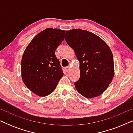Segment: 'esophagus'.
<instances>
[{
	"mask_svg": "<svg viewBox=\"0 0 133 133\" xmlns=\"http://www.w3.org/2000/svg\"><path fill=\"white\" fill-rule=\"evenodd\" d=\"M70 68H71V66L69 65V66L65 67V70H66V71H69L70 70Z\"/></svg>",
	"mask_w": 133,
	"mask_h": 133,
	"instance_id": "1",
	"label": "esophagus"
}]
</instances>
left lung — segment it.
I'll use <instances>...</instances> for the list:
<instances>
[{"mask_svg": "<svg viewBox=\"0 0 133 133\" xmlns=\"http://www.w3.org/2000/svg\"><path fill=\"white\" fill-rule=\"evenodd\" d=\"M65 41L79 62L80 79L74 83L82 96L91 99L103 93L114 75L113 56L107 43L95 34L83 30L66 31Z\"/></svg>", "mask_w": 133, "mask_h": 133, "instance_id": "left-lung-1", "label": "left lung"}]
</instances>
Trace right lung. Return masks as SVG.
Here are the masks:
<instances>
[{
  "label": "right lung",
  "instance_id": "1",
  "mask_svg": "<svg viewBox=\"0 0 133 133\" xmlns=\"http://www.w3.org/2000/svg\"><path fill=\"white\" fill-rule=\"evenodd\" d=\"M65 31L46 28L26 46L21 61V76L26 87L36 95L52 93L63 73L55 51L65 38Z\"/></svg>",
  "mask_w": 133,
  "mask_h": 133
}]
</instances>
